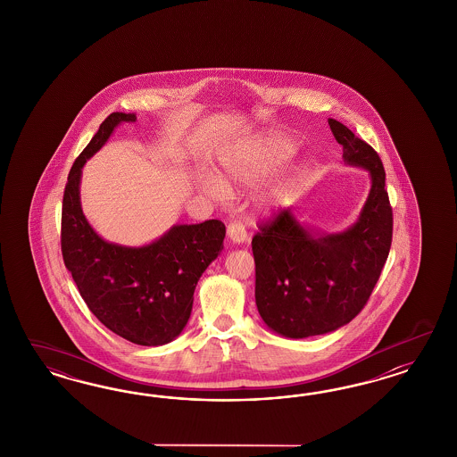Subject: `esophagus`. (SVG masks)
Wrapping results in <instances>:
<instances>
[{"label":"esophagus","instance_id":"obj_1","mask_svg":"<svg viewBox=\"0 0 457 457\" xmlns=\"http://www.w3.org/2000/svg\"><path fill=\"white\" fill-rule=\"evenodd\" d=\"M228 237L233 245H243L248 241V233L241 222L235 221L228 226Z\"/></svg>","mask_w":457,"mask_h":457}]
</instances>
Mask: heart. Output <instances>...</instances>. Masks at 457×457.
Wrapping results in <instances>:
<instances>
[{
  "label": "heart",
  "mask_w": 457,
  "mask_h": 457,
  "mask_svg": "<svg viewBox=\"0 0 457 457\" xmlns=\"http://www.w3.org/2000/svg\"><path fill=\"white\" fill-rule=\"evenodd\" d=\"M295 151L290 138L270 134L258 137L248 145L222 154L220 159L222 179L214 174H204L199 179L201 191L214 201L228 197V186L246 189L266 179L277 167L288 161Z\"/></svg>",
  "instance_id": "b5f03b06"
}]
</instances>
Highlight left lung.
<instances>
[{
	"label": "left lung",
	"instance_id": "obj_1",
	"mask_svg": "<svg viewBox=\"0 0 457 457\" xmlns=\"http://www.w3.org/2000/svg\"><path fill=\"white\" fill-rule=\"evenodd\" d=\"M333 137L346 166L369 170L370 191L357 221L325 233L290 208L253 237L256 306L266 327L287 338L335 332L365 306L387 262L392 208L386 170L374 149L335 119Z\"/></svg>",
	"mask_w": 457,
	"mask_h": 457
}]
</instances>
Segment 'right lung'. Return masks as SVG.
Returning <instances> with one entry per match:
<instances>
[{"instance_id": "obj_1", "label": "right lung", "mask_w": 457, "mask_h": 457, "mask_svg": "<svg viewBox=\"0 0 457 457\" xmlns=\"http://www.w3.org/2000/svg\"><path fill=\"white\" fill-rule=\"evenodd\" d=\"M136 113L113 112L70 169L62 206V254L90 312L109 330L137 345L178 338L193 310L201 275L222 251L226 228L218 220L174 224L144 246H124L97 235L80 203L85 162Z\"/></svg>"}]
</instances>
